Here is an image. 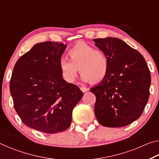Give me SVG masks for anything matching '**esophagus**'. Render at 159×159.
<instances>
[{
	"label": "esophagus",
	"mask_w": 159,
	"mask_h": 159,
	"mask_svg": "<svg viewBox=\"0 0 159 159\" xmlns=\"http://www.w3.org/2000/svg\"><path fill=\"white\" fill-rule=\"evenodd\" d=\"M80 90H81V91H82V92H83V93L88 92V91L89 90V89H88V88L85 87V86H82V87H80Z\"/></svg>",
	"instance_id": "esophagus-1"
}]
</instances>
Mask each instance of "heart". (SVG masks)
I'll return each instance as SVG.
<instances>
[{
  "label": "heart",
  "instance_id": "heart-1",
  "mask_svg": "<svg viewBox=\"0 0 159 159\" xmlns=\"http://www.w3.org/2000/svg\"><path fill=\"white\" fill-rule=\"evenodd\" d=\"M69 60H61L59 64L61 76L67 83L75 81L79 72L84 82L98 83L104 79L108 71L109 60L107 54L92 45L79 43L67 52Z\"/></svg>",
  "mask_w": 159,
  "mask_h": 159
}]
</instances>
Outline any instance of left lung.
<instances>
[{
    "label": "left lung",
    "mask_w": 159,
    "mask_h": 159,
    "mask_svg": "<svg viewBox=\"0 0 159 159\" xmlns=\"http://www.w3.org/2000/svg\"><path fill=\"white\" fill-rule=\"evenodd\" d=\"M107 54L106 76L90 88L95 94V114L105 127L119 128L140 117L149 97L151 74L144 58L117 38L93 39Z\"/></svg>",
    "instance_id": "8db88e82"
}]
</instances>
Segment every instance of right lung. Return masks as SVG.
I'll return each mask as SVG.
<instances>
[{"label":"right lung","instance_id":"right-lung-1","mask_svg":"<svg viewBox=\"0 0 159 159\" xmlns=\"http://www.w3.org/2000/svg\"><path fill=\"white\" fill-rule=\"evenodd\" d=\"M66 45L37 43L16 62L10 82L14 107L25 124L47 134L66 130L83 96L63 79L59 66Z\"/></svg>","mask_w":159,"mask_h":159}]
</instances>
